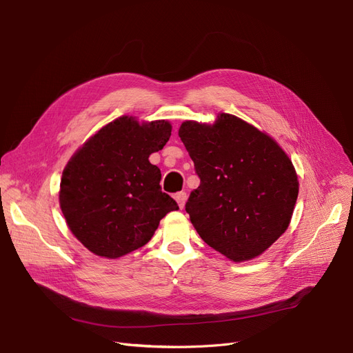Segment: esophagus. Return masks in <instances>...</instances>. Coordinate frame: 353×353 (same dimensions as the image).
<instances>
[{
    "mask_svg": "<svg viewBox=\"0 0 353 353\" xmlns=\"http://www.w3.org/2000/svg\"><path fill=\"white\" fill-rule=\"evenodd\" d=\"M174 199H176V201H177L179 208H180V209H183V208H184V203H186L188 194H186V192H179V193H176V194H174Z\"/></svg>",
    "mask_w": 353,
    "mask_h": 353,
    "instance_id": "1",
    "label": "esophagus"
}]
</instances>
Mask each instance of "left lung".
I'll return each mask as SVG.
<instances>
[{
    "label": "left lung",
    "mask_w": 353,
    "mask_h": 353,
    "mask_svg": "<svg viewBox=\"0 0 353 353\" xmlns=\"http://www.w3.org/2000/svg\"><path fill=\"white\" fill-rule=\"evenodd\" d=\"M179 136L200 177L186 203L199 236L233 262L262 254L290 223L299 193L292 160L270 136L228 113L213 124L184 121Z\"/></svg>",
    "instance_id": "8db88e82"
}]
</instances>
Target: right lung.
<instances>
[{"mask_svg":"<svg viewBox=\"0 0 353 353\" xmlns=\"http://www.w3.org/2000/svg\"><path fill=\"white\" fill-rule=\"evenodd\" d=\"M172 136L165 120L123 116L105 124L72 154L60 183L67 226L97 256L117 259L144 246L177 203L161 192L148 161Z\"/></svg>","mask_w":353,"mask_h":353,"instance_id":"obj_1","label":"right lung"}]
</instances>
